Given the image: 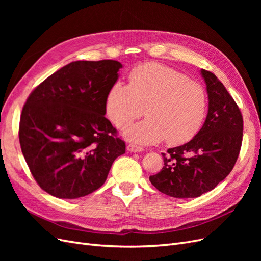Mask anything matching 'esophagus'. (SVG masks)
<instances>
[{"label": "esophagus", "instance_id": "1", "mask_svg": "<svg viewBox=\"0 0 261 261\" xmlns=\"http://www.w3.org/2000/svg\"><path fill=\"white\" fill-rule=\"evenodd\" d=\"M127 150L130 152H141V151H144V148L139 147L135 144H128L127 145Z\"/></svg>", "mask_w": 261, "mask_h": 261}]
</instances>
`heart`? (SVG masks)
Listing matches in <instances>:
<instances>
[{"instance_id":"heart-1","label":"heart","mask_w":261,"mask_h":261,"mask_svg":"<svg viewBox=\"0 0 261 261\" xmlns=\"http://www.w3.org/2000/svg\"><path fill=\"white\" fill-rule=\"evenodd\" d=\"M147 118L132 126L125 137L141 145L167 139L179 145L200 129L207 111L203 86L188 80L174 68L146 63L134 68L128 85L114 83L106 97V113L118 129H124L143 115Z\"/></svg>"}]
</instances>
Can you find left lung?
Listing matches in <instances>:
<instances>
[{
  "label": "left lung",
  "mask_w": 261,
  "mask_h": 261,
  "mask_svg": "<svg viewBox=\"0 0 261 261\" xmlns=\"http://www.w3.org/2000/svg\"><path fill=\"white\" fill-rule=\"evenodd\" d=\"M207 86L208 114L188 143L162 153L164 165L149 177L161 193L174 198H196L212 191L232 171L243 139V116L215 74L201 69Z\"/></svg>",
  "instance_id": "left-lung-1"
}]
</instances>
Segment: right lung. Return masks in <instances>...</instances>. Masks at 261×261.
I'll return each mask as SVG.
<instances>
[{"instance_id":"add662e5","label":"right lung","mask_w":261,"mask_h":261,"mask_svg":"<svg viewBox=\"0 0 261 261\" xmlns=\"http://www.w3.org/2000/svg\"><path fill=\"white\" fill-rule=\"evenodd\" d=\"M120 62L76 61L49 76L22 108L19 143L38 185L62 199L97 191L125 143L106 118Z\"/></svg>"}]
</instances>
